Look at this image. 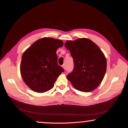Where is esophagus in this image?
Segmentation results:
<instances>
[{
  "mask_svg": "<svg viewBox=\"0 0 128 128\" xmlns=\"http://www.w3.org/2000/svg\"><path fill=\"white\" fill-rule=\"evenodd\" d=\"M62 67H63V68L66 70V64H63L62 65Z\"/></svg>",
  "mask_w": 128,
  "mask_h": 128,
  "instance_id": "obj_1",
  "label": "esophagus"
}]
</instances>
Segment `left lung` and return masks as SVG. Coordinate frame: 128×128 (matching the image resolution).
<instances>
[{
	"label": "left lung",
	"mask_w": 128,
	"mask_h": 128,
	"mask_svg": "<svg viewBox=\"0 0 128 128\" xmlns=\"http://www.w3.org/2000/svg\"><path fill=\"white\" fill-rule=\"evenodd\" d=\"M65 46L70 52L74 69L66 78L75 88L82 92H92L103 79L106 60L99 46L87 38L68 40Z\"/></svg>",
	"instance_id": "1"
}]
</instances>
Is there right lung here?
<instances>
[{
    "mask_svg": "<svg viewBox=\"0 0 128 128\" xmlns=\"http://www.w3.org/2000/svg\"><path fill=\"white\" fill-rule=\"evenodd\" d=\"M63 42L42 38L34 42L22 56V76L32 90L44 92L50 90L64 69L58 64L56 50Z\"/></svg>",
    "mask_w": 128,
    "mask_h": 128,
    "instance_id": "add662e5",
    "label": "right lung"
}]
</instances>
